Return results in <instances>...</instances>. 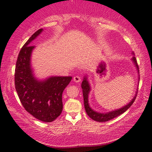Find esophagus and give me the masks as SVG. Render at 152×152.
Instances as JSON below:
<instances>
[{
  "label": "esophagus",
  "mask_w": 152,
  "mask_h": 152,
  "mask_svg": "<svg viewBox=\"0 0 152 152\" xmlns=\"http://www.w3.org/2000/svg\"><path fill=\"white\" fill-rule=\"evenodd\" d=\"M73 79H74V82L79 83V82H80V80H81V78H80V76H74Z\"/></svg>",
  "instance_id": "34e87169"
}]
</instances>
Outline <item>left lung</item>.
Segmentation results:
<instances>
[{"mask_svg":"<svg viewBox=\"0 0 152 152\" xmlns=\"http://www.w3.org/2000/svg\"><path fill=\"white\" fill-rule=\"evenodd\" d=\"M131 60H133V63L135 64V66H136L137 72H138V74H139V67H138V65H137L136 58L133 56ZM138 78L140 79V77H138ZM81 88L83 89V94L84 106H85V109H86L87 114H88V116L90 117L91 119H92L93 120L96 121V122H107V121L112 120V119L115 118V117L119 116V115H122V113H124L125 111L127 110L129 108H130V107L131 106V105L133 104V103L135 102V98H136L137 93V92H136V93H135V96L133 98V99L131 100L128 104H126V106H123L122 108H121L120 109H117V110H115L110 111V112L102 113L96 112V111L92 110V109L90 108V105H89L88 94L90 92V84H89L88 78H87L86 76H85L84 79H83V80L82 84H81Z\"/></svg>","mask_w":152,"mask_h":152,"instance_id":"8db88e82","label":"left lung"}]
</instances>
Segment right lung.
Masks as SVG:
<instances>
[{
    "mask_svg": "<svg viewBox=\"0 0 152 152\" xmlns=\"http://www.w3.org/2000/svg\"><path fill=\"white\" fill-rule=\"evenodd\" d=\"M43 29L30 37L20 50L16 63L15 88L26 110L37 120L50 122L62 111V92L72 79V76H51L38 80L33 75L30 58L35 46L30 44Z\"/></svg>",
    "mask_w": 152,
    "mask_h": 152,
    "instance_id": "add662e5",
    "label": "right lung"
}]
</instances>
